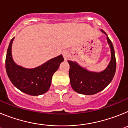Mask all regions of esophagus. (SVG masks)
I'll use <instances>...</instances> for the list:
<instances>
[{
  "label": "esophagus",
  "mask_w": 128,
  "mask_h": 128,
  "mask_svg": "<svg viewBox=\"0 0 128 128\" xmlns=\"http://www.w3.org/2000/svg\"><path fill=\"white\" fill-rule=\"evenodd\" d=\"M63 56L65 60H68V59L69 58V57H70L69 52L68 51V50H64V51L63 52Z\"/></svg>",
  "instance_id": "obj_1"
}]
</instances>
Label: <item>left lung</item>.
<instances>
[{"mask_svg":"<svg viewBox=\"0 0 128 128\" xmlns=\"http://www.w3.org/2000/svg\"><path fill=\"white\" fill-rule=\"evenodd\" d=\"M102 32L107 36L106 32ZM111 48L112 60L108 67L101 72H92L81 67L76 62L68 60L70 84L74 91L81 94L94 95L102 91L112 81L116 71V59L113 44L107 36Z\"/></svg>","mask_w":128,"mask_h":128,"instance_id":"8db88e82","label":"left lung"}]
</instances>
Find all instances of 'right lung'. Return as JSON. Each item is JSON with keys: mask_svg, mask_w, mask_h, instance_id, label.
<instances>
[{"mask_svg": "<svg viewBox=\"0 0 128 128\" xmlns=\"http://www.w3.org/2000/svg\"><path fill=\"white\" fill-rule=\"evenodd\" d=\"M14 38L11 39L6 57L7 74L13 85L24 93L30 96H39L48 90L54 73L63 62L62 55L51 59L38 67L28 69L18 66L11 57V46Z\"/></svg>", "mask_w": 128, "mask_h": 128, "instance_id": "add662e5", "label": "right lung"}]
</instances>
